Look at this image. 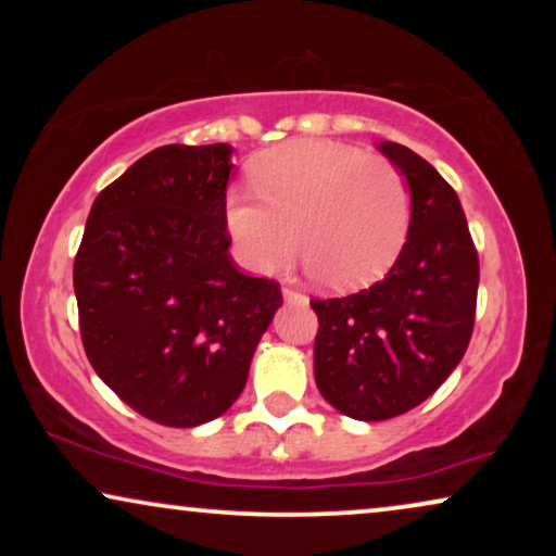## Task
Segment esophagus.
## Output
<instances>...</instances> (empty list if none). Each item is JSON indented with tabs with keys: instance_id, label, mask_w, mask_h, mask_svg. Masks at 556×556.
Wrapping results in <instances>:
<instances>
[{
	"instance_id": "1",
	"label": "esophagus",
	"mask_w": 556,
	"mask_h": 556,
	"mask_svg": "<svg viewBox=\"0 0 556 556\" xmlns=\"http://www.w3.org/2000/svg\"><path fill=\"white\" fill-rule=\"evenodd\" d=\"M283 295H286V301H306V295L293 291V288H283Z\"/></svg>"
}]
</instances>
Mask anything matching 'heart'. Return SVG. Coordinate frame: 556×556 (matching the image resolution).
<instances>
[{
    "label": "heart",
    "mask_w": 556,
    "mask_h": 556,
    "mask_svg": "<svg viewBox=\"0 0 556 556\" xmlns=\"http://www.w3.org/2000/svg\"><path fill=\"white\" fill-rule=\"evenodd\" d=\"M253 192H232L225 225L240 263L270 273L299 242L303 263L333 291L382 278L407 240L413 197L390 159L337 141L295 139L257 154Z\"/></svg>",
    "instance_id": "1"
}]
</instances>
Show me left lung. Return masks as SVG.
Instances as JSON below:
<instances>
[{"label": "left lung", "instance_id": "obj_1", "mask_svg": "<svg viewBox=\"0 0 556 556\" xmlns=\"http://www.w3.org/2000/svg\"><path fill=\"white\" fill-rule=\"evenodd\" d=\"M379 151L405 174L413 215L390 273L318 316V392L354 420H390L430 397L466 354L476 321L478 253L455 189L413 149Z\"/></svg>", "mask_w": 556, "mask_h": 556}]
</instances>
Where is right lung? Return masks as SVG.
Here are the masks:
<instances>
[{"label": "right lung", "instance_id": "add662e5", "mask_svg": "<svg viewBox=\"0 0 556 556\" xmlns=\"http://www.w3.org/2000/svg\"><path fill=\"white\" fill-rule=\"evenodd\" d=\"M227 143L141 156L90 207L75 255L80 339L136 413L194 428L230 409L283 295L238 270L225 225Z\"/></svg>", "mask_w": 556, "mask_h": 556}]
</instances>
